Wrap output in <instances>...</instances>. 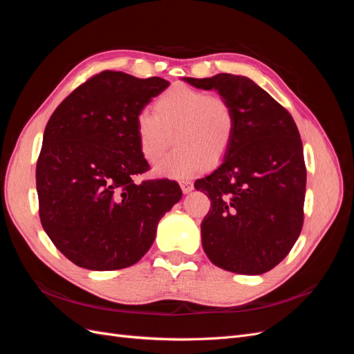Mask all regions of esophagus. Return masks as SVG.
<instances>
[{
	"mask_svg": "<svg viewBox=\"0 0 354 354\" xmlns=\"http://www.w3.org/2000/svg\"><path fill=\"white\" fill-rule=\"evenodd\" d=\"M180 187H181V190H183V194H189V192L194 190V183H192V181H189V180H181Z\"/></svg>",
	"mask_w": 354,
	"mask_h": 354,
	"instance_id": "obj_1",
	"label": "esophagus"
}]
</instances>
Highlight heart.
<instances>
[{"mask_svg":"<svg viewBox=\"0 0 354 354\" xmlns=\"http://www.w3.org/2000/svg\"><path fill=\"white\" fill-rule=\"evenodd\" d=\"M152 109L136 116L142 156L156 164L173 146V136L178 146L158 165V174L185 178L217 167L227 156L238 118L226 95L176 84L158 95Z\"/></svg>","mask_w":354,"mask_h":354,"instance_id":"1","label":"heart"}]
</instances>
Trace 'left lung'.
<instances>
[{
	"mask_svg": "<svg viewBox=\"0 0 354 354\" xmlns=\"http://www.w3.org/2000/svg\"><path fill=\"white\" fill-rule=\"evenodd\" d=\"M217 90L236 111V134L223 164L195 187L211 199L202 246L220 269L263 274L292 250L304 221L307 171L298 128L254 81L232 73L186 78Z\"/></svg>",
	"mask_w": 354,
	"mask_h": 354,
	"instance_id": "1",
	"label": "left lung"
}]
</instances>
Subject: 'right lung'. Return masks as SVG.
<instances>
[{
	"mask_svg": "<svg viewBox=\"0 0 354 354\" xmlns=\"http://www.w3.org/2000/svg\"><path fill=\"white\" fill-rule=\"evenodd\" d=\"M168 81L103 71L75 88L47 122L37 162L39 220L56 248L88 270H118L151 248L181 198L177 181L149 169L136 116Z\"/></svg>",
	"mask_w": 354,
	"mask_h": 354,
	"instance_id": "right-lung-1",
	"label": "right lung"
}]
</instances>
